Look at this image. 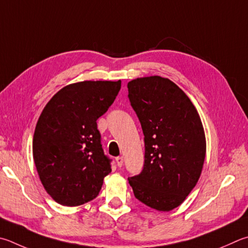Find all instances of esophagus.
Returning a JSON list of instances; mask_svg holds the SVG:
<instances>
[{
  "instance_id": "obj_1",
  "label": "esophagus",
  "mask_w": 248,
  "mask_h": 248,
  "mask_svg": "<svg viewBox=\"0 0 248 248\" xmlns=\"http://www.w3.org/2000/svg\"><path fill=\"white\" fill-rule=\"evenodd\" d=\"M116 163L118 167H123L124 165V157L123 156H119V157H116Z\"/></svg>"
}]
</instances>
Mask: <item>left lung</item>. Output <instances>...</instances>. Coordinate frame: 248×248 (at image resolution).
<instances>
[{
	"label": "left lung",
	"mask_w": 248,
	"mask_h": 248,
	"mask_svg": "<svg viewBox=\"0 0 248 248\" xmlns=\"http://www.w3.org/2000/svg\"><path fill=\"white\" fill-rule=\"evenodd\" d=\"M128 90L145 143L143 170L128 178L129 184L143 204L170 211L186 201L201 177L206 156L201 117L186 94L168 78H137Z\"/></svg>",
	"instance_id": "1"
}]
</instances>
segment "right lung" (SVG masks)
<instances>
[{"mask_svg":"<svg viewBox=\"0 0 248 248\" xmlns=\"http://www.w3.org/2000/svg\"><path fill=\"white\" fill-rule=\"evenodd\" d=\"M121 81H81L61 89L35 125L32 154L47 194L62 206H79L98 195L111 172L96 120L114 103Z\"/></svg>","mask_w":248,"mask_h":248,"instance_id":"obj_1","label":"right lung"}]
</instances>
